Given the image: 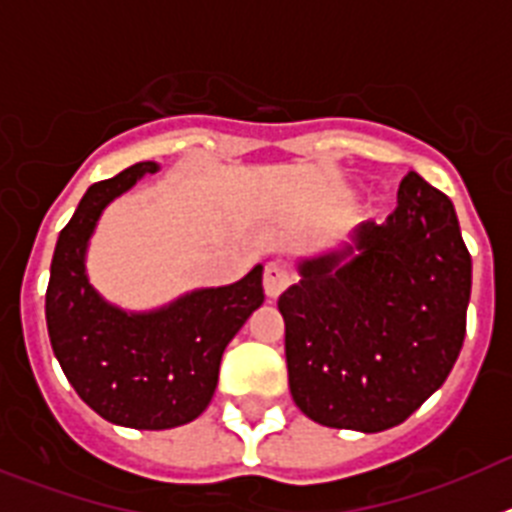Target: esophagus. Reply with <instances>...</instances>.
Segmentation results:
<instances>
[{"instance_id": "obj_1", "label": "esophagus", "mask_w": 512, "mask_h": 512, "mask_svg": "<svg viewBox=\"0 0 512 512\" xmlns=\"http://www.w3.org/2000/svg\"><path fill=\"white\" fill-rule=\"evenodd\" d=\"M292 284V271L287 269V264H282V261H269L264 269V292L266 297H279L284 292V289Z\"/></svg>"}]
</instances>
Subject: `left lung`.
Instances as JSON below:
<instances>
[{"mask_svg": "<svg viewBox=\"0 0 512 512\" xmlns=\"http://www.w3.org/2000/svg\"><path fill=\"white\" fill-rule=\"evenodd\" d=\"M472 256L451 200L410 171L387 223L300 264L279 297L289 392L310 420L379 433L446 382L467 333Z\"/></svg>", "mask_w": 512, "mask_h": 512, "instance_id": "obj_1", "label": "left lung"}]
</instances>
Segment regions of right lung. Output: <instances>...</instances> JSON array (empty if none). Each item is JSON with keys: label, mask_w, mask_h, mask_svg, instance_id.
Wrapping results in <instances>:
<instances>
[{"label": "right lung", "mask_w": 512, "mask_h": 512, "mask_svg": "<svg viewBox=\"0 0 512 512\" xmlns=\"http://www.w3.org/2000/svg\"><path fill=\"white\" fill-rule=\"evenodd\" d=\"M156 169L143 161L87 189L58 235L45 292L53 354L76 395L104 420L138 431H164L202 415L225 346L264 302L261 266L241 282L194 289L151 312H125L94 292L84 256L99 215Z\"/></svg>", "instance_id": "obj_1"}]
</instances>
